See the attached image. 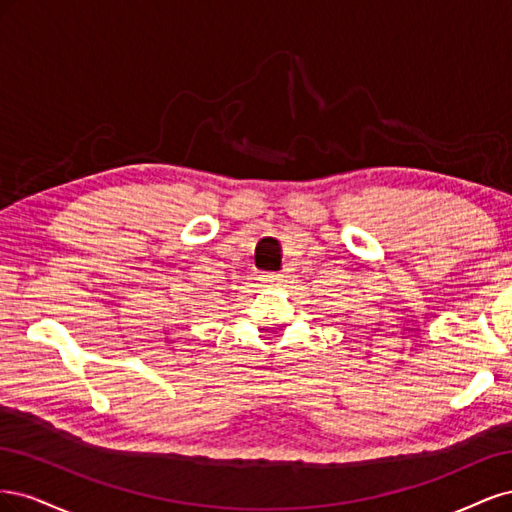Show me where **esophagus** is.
Here are the masks:
<instances>
[{
    "label": "esophagus",
    "instance_id": "esophagus-1",
    "mask_svg": "<svg viewBox=\"0 0 512 512\" xmlns=\"http://www.w3.org/2000/svg\"><path fill=\"white\" fill-rule=\"evenodd\" d=\"M265 282L271 286H286L288 284V275L286 273H267Z\"/></svg>",
    "mask_w": 512,
    "mask_h": 512
}]
</instances>
